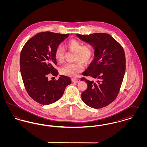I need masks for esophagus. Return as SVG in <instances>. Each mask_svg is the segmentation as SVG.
<instances>
[{
	"instance_id": "obj_1",
	"label": "esophagus",
	"mask_w": 147,
	"mask_h": 147,
	"mask_svg": "<svg viewBox=\"0 0 147 147\" xmlns=\"http://www.w3.org/2000/svg\"><path fill=\"white\" fill-rule=\"evenodd\" d=\"M71 80L73 83H79L80 81V80L79 79H77V78H73L71 79Z\"/></svg>"
}]
</instances>
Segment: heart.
I'll list each match as a JSON object with an SVG mask.
<instances>
[{
	"label": "heart",
	"instance_id": "b5f03b06",
	"mask_svg": "<svg viewBox=\"0 0 147 147\" xmlns=\"http://www.w3.org/2000/svg\"><path fill=\"white\" fill-rule=\"evenodd\" d=\"M65 48L69 51L76 52L75 63H67L61 69V73L69 77H77L79 73L84 70L82 63L87 64L91 62L94 55V47L91 43L83 45L80 41L72 39L65 43ZM56 60L62 62L64 60V51L62 47L59 46L56 49L55 53Z\"/></svg>",
	"mask_w": 147,
	"mask_h": 147
}]
</instances>
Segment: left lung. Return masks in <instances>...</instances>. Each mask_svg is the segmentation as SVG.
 <instances>
[{
  "label": "left lung",
  "instance_id": "1",
  "mask_svg": "<svg viewBox=\"0 0 147 147\" xmlns=\"http://www.w3.org/2000/svg\"><path fill=\"white\" fill-rule=\"evenodd\" d=\"M77 35L83 41L91 43L95 49L94 58L82 74L97 81L82 78L81 80L88 84V88L82 94V100L92 108H102L110 104L119 94L126 70L124 49L108 34Z\"/></svg>",
  "mask_w": 147,
  "mask_h": 147
}]
</instances>
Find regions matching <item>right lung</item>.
<instances>
[{
	"instance_id": "obj_1",
	"label": "right lung",
	"mask_w": 147,
	"mask_h": 147,
	"mask_svg": "<svg viewBox=\"0 0 147 147\" xmlns=\"http://www.w3.org/2000/svg\"><path fill=\"white\" fill-rule=\"evenodd\" d=\"M69 34L41 32L28 40L21 50L20 67L21 77L28 95L42 105L55 102L63 95L69 77L60 76L57 80H49L48 75L57 76L56 49Z\"/></svg>"
}]
</instances>
